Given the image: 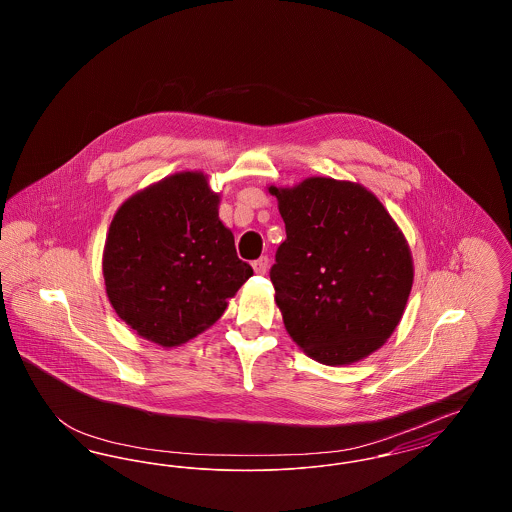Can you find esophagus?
Here are the masks:
<instances>
[{
  "label": "esophagus",
  "mask_w": 512,
  "mask_h": 512,
  "mask_svg": "<svg viewBox=\"0 0 512 512\" xmlns=\"http://www.w3.org/2000/svg\"><path fill=\"white\" fill-rule=\"evenodd\" d=\"M251 267H253V270L257 272V274H265L268 270V257L265 255V257H259L257 261H253L251 263Z\"/></svg>",
  "instance_id": "1"
}]
</instances>
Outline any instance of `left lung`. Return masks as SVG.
Masks as SVG:
<instances>
[{
    "instance_id": "left-lung-1",
    "label": "left lung",
    "mask_w": 512,
    "mask_h": 512,
    "mask_svg": "<svg viewBox=\"0 0 512 512\" xmlns=\"http://www.w3.org/2000/svg\"><path fill=\"white\" fill-rule=\"evenodd\" d=\"M268 192L288 236L270 280L290 338L322 365L372 355L395 332L413 288L405 234L357 182L311 176Z\"/></svg>"
}]
</instances>
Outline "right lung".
I'll list each match as a JSON object with an SVG mask.
<instances>
[{"label": "right lung", "mask_w": 512, "mask_h": 512, "mask_svg": "<svg viewBox=\"0 0 512 512\" xmlns=\"http://www.w3.org/2000/svg\"><path fill=\"white\" fill-rule=\"evenodd\" d=\"M201 171L171 174L130 195L111 220L101 270L115 313L165 349L194 340L253 274L219 219Z\"/></svg>", "instance_id": "obj_1"}]
</instances>
